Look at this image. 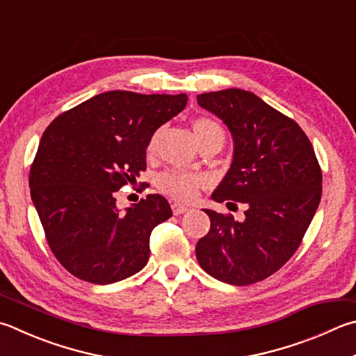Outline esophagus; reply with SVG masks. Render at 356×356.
Returning <instances> with one entry per match:
<instances>
[{
    "label": "esophagus",
    "instance_id": "1",
    "mask_svg": "<svg viewBox=\"0 0 356 356\" xmlns=\"http://www.w3.org/2000/svg\"><path fill=\"white\" fill-rule=\"evenodd\" d=\"M172 213L174 215H182V213L188 211V207L186 205H182V204H177V202H172Z\"/></svg>",
    "mask_w": 356,
    "mask_h": 356
}]
</instances>
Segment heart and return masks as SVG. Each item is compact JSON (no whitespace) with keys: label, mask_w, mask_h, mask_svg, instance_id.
I'll use <instances>...</instances> for the list:
<instances>
[{"label":"heart","mask_w":356,"mask_h":356,"mask_svg":"<svg viewBox=\"0 0 356 356\" xmlns=\"http://www.w3.org/2000/svg\"><path fill=\"white\" fill-rule=\"evenodd\" d=\"M191 127L193 132H195L199 147L210 143H224L225 134L222 131V127L219 126V122H216L215 120L207 118V116H199V118L193 120ZM157 138L159 132L154 135L149 145H147V154H149V156L156 152ZM157 185L165 195L176 200L186 202V200H191L197 195L199 188L204 185V179L195 172L168 170L160 174L157 179Z\"/></svg>","instance_id":"1"}]
</instances>
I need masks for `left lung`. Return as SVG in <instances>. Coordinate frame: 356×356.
Listing matches in <instances>:
<instances>
[{
  "label": "left lung",
  "mask_w": 356,
  "mask_h": 356,
  "mask_svg": "<svg viewBox=\"0 0 356 356\" xmlns=\"http://www.w3.org/2000/svg\"><path fill=\"white\" fill-rule=\"evenodd\" d=\"M197 104L234 137L230 170L211 199L248 210L244 221L204 210L210 230L197 241L196 258L218 280L252 285L277 273L300 245L321 202V166L300 126L252 92L202 93Z\"/></svg>",
  "instance_id": "8db88e82"
}]
</instances>
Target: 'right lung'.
I'll use <instances>...</instances> for the list:
<instances>
[{
	"label": "right lung",
	"instance_id": "right-lung-1",
	"mask_svg": "<svg viewBox=\"0 0 356 356\" xmlns=\"http://www.w3.org/2000/svg\"><path fill=\"white\" fill-rule=\"evenodd\" d=\"M186 99L113 90L63 112L43 132L31 197L49 249L77 279L108 285L146 266L151 232L172 216L171 207L147 195L121 211L115 191L137 182L154 132Z\"/></svg>",
	"mask_w": 356,
	"mask_h": 356
}]
</instances>
